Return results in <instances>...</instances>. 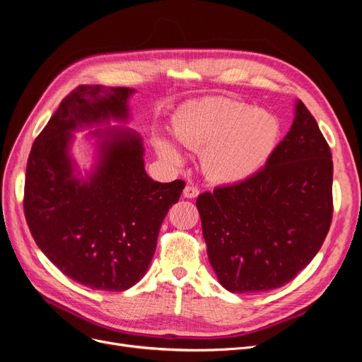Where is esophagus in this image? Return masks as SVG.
<instances>
[{
	"label": "esophagus",
	"instance_id": "1",
	"mask_svg": "<svg viewBox=\"0 0 362 362\" xmlns=\"http://www.w3.org/2000/svg\"><path fill=\"white\" fill-rule=\"evenodd\" d=\"M198 194H199V189L193 187V185H187V187H185L184 192H182V196H184V198H187V199H193Z\"/></svg>",
	"mask_w": 362,
	"mask_h": 362
}]
</instances>
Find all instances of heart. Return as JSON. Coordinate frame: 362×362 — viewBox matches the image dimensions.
I'll return each mask as SVG.
<instances>
[{
  "label": "heart",
  "instance_id": "obj_1",
  "mask_svg": "<svg viewBox=\"0 0 362 362\" xmlns=\"http://www.w3.org/2000/svg\"><path fill=\"white\" fill-rule=\"evenodd\" d=\"M173 137L189 149H202L201 168L218 184L254 177L275 152L281 124L275 115L231 98L206 96L182 104L173 119ZM158 156L181 164L182 156L168 137L154 141Z\"/></svg>",
  "mask_w": 362,
  "mask_h": 362
}]
</instances>
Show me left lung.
Instances as JSON below:
<instances>
[{
    "mask_svg": "<svg viewBox=\"0 0 362 362\" xmlns=\"http://www.w3.org/2000/svg\"><path fill=\"white\" fill-rule=\"evenodd\" d=\"M332 156L294 103L290 131L254 177L198 196L208 259L231 293L279 288L320 250L332 221Z\"/></svg>",
    "mask_w": 362,
    "mask_h": 362,
    "instance_id": "1",
    "label": "left lung"
}]
</instances>
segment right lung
Here are the masks:
<instances>
[{
    "label": "right lung",
    "instance_id": "right-lung-1",
    "mask_svg": "<svg viewBox=\"0 0 362 362\" xmlns=\"http://www.w3.org/2000/svg\"><path fill=\"white\" fill-rule=\"evenodd\" d=\"M129 87L78 86L33 144L24 213L39 249L68 278L92 290L124 291L146 273L163 218L185 182H158L145 170L144 140L127 125ZM105 124V127L102 125ZM100 126L95 158L83 175L74 132Z\"/></svg>",
    "mask_w": 362,
    "mask_h": 362
}]
</instances>
